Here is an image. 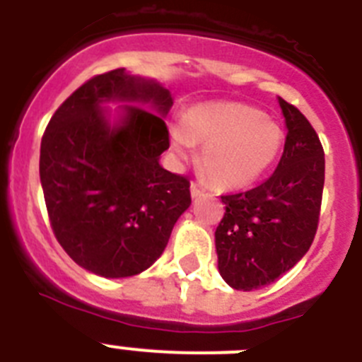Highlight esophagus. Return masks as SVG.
Here are the masks:
<instances>
[{
  "label": "esophagus",
  "mask_w": 362,
  "mask_h": 362,
  "mask_svg": "<svg viewBox=\"0 0 362 362\" xmlns=\"http://www.w3.org/2000/svg\"><path fill=\"white\" fill-rule=\"evenodd\" d=\"M190 194H192V197H194V199H197V197L204 196V190H203V188L197 187L196 183H192L190 185Z\"/></svg>",
  "instance_id": "34e87169"
}]
</instances>
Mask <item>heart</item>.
<instances>
[{
    "label": "heart",
    "instance_id": "1",
    "mask_svg": "<svg viewBox=\"0 0 362 362\" xmlns=\"http://www.w3.org/2000/svg\"><path fill=\"white\" fill-rule=\"evenodd\" d=\"M283 141L276 121L243 103L194 105L183 121L170 124L172 152L187 158L201 143V172L219 188H243L257 181L276 163Z\"/></svg>",
    "mask_w": 362,
    "mask_h": 362
}]
</instances>
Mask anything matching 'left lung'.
<instances>
[{"instance_id":"8db88e82","label":"left lung","mask_w":362,"mask_h":362,"mask_svg":"<svg viewBox=\"0 0 362 362\" xmlns=\"http://www.w3.org/2000/svg\"><path fill=\"white\" fill-rule=\"evenodd\" d=\"M277 99L288 134L276 172L252 190L221 196L226 212L216 230L217 268L228 286L243 292L296 267L317 232L325 152L308 119Z\"/></svg>"}]
</instances>
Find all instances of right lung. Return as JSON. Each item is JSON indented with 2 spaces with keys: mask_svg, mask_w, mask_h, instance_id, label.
Returning <instances> with one entry per match:
<instances>
[{
  "mask_svg": "<svg viewBox=\"0 0 362 362\" xmlns=\"http://www.w3.org/2000/svg\"><path fill=\"white\" fill-rule=\"evenodd\" d=\"M172 103L158 79L116 69L79 86L45 130L40 179L50 225L95 276L121 279L152 267L190 206L188 179L159 165Z\"/></svg>",
  "mask_w": 362,
  "mask_h": 362,
  "instance_id": "1",
  "label": "right lung"
}]
</instances>
